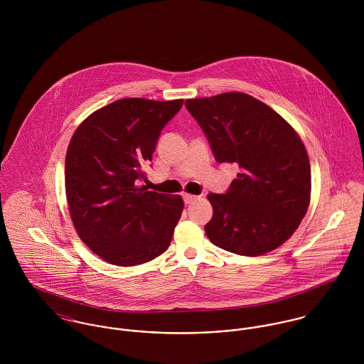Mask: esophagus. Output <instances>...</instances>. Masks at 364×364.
Masks as SVG:
<instances>
[{
  "label": "esophagus",
  "instance_id": "1",
  "mask_svg": "<svg viewBox=\"0 0 364 364\" xmlns=\"http://www.w3.org/2000/svg\"><path fill=\"white\" fill-rule=\"evenodd\" d=\"M196 199H198V196H195V195H191V193H183V200H185V203H186V205H189V203L195 202Z\"/></svg>",
  "mask_w": 364,
  "mask_h": 364
}]
</instances>
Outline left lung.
Listing matches in <instances>:
<instances>
[{"label": "left lung", "mask_w": 364, "mask_h": 364, "mask_svg": "<svg viewBox=\"0 0 364 364\" xmlns=\"http://www.w3.org/2000/svg\"><path fill=\"white\" fill-rule=\"evenodd\" d=\"M218 162L240 172L225 195L208 193V240L232 254L259 257L299 228L311 199V168L297 132L270 106L244 92L186 100Z\"/></svg>", "instance_id": "1"}]
</instances>
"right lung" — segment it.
<instances>
[{
    "label": "right lung",
    "instance_id": "obj_1",
    "mask_svg": "<svg viewBox=\"0 0 364 364\" xmlns=\"http://www.w3.org/2000/svg\"><path fill=\"white\" fill-rule=\"evenodd\" d=\"M183 100L124 98L91 113L65 154V196L81 241L101 259L136 266L164 254L183 200L137 185L162 127Z\"/></svg>",
    "mask_w": 364,
    "mask_h": 364
}]
</instances>
